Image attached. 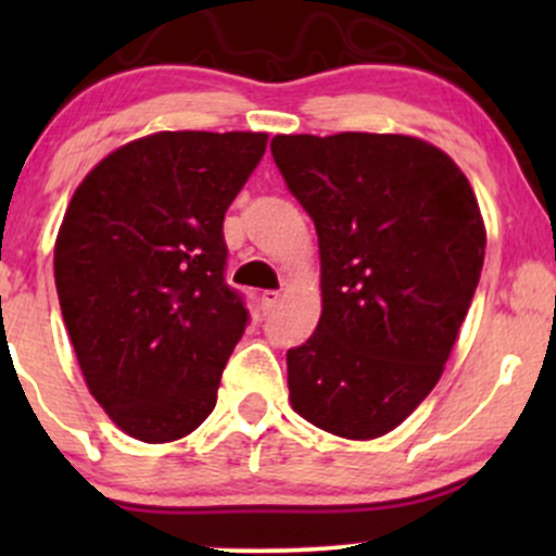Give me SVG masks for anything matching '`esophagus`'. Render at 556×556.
Returning <instances> with one entry per match:
<instances>
[{"label": "esophagus", "instance_id": "esophagus-1", "mask_svg": "<svg viewBox=\"0 0 556 556\" xmlns=\"http://www.w3.org/2000/svg\"><path fill=\"white\" fill-rule=\"evenodd\" d=\"M279 298H282V292H279V290H264V292H261V308L269 314L274 305L279 303Z\"/></svg>", "mask_w": 556, "mask_h": 556}]
</instances>
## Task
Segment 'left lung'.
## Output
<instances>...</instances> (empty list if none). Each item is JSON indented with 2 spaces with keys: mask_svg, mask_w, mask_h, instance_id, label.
Here are the masks:
<instances>
[{
  "mask_svg": "<svg viewBox=\"0 0 556 556\" xmlns=\"http://www.w3.org/2000/svg\"><path fill=\"white\" fill-rule=\"evenodd\" d=\"M271 156L321 256V318L287 350L292 407L334 437H384L437 387L481 279L473 188L410 136H277Z\"/></svg>",
  "mask_w": 556,
  "mask_h": 556,
  "instance_id": "obj_1",
  "label": "left lung"
}]
</instances>
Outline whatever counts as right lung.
Here are the masks:
<instances>
[{"label": "right lung", "mask_w": 556, "mask_h": 556, "mask_svg": "<svg viewBox=\"0 0 556 556\" xmlns=\"http://www.w3.org/2000/svg\"><path fill=\"white\" fill-rule=\"evenodd\" d=\"M266 132H154L112 151L73 193L54 282L83 379L149 444L195 431L248 327L225 282V212Z\"/></svg>", "instance_id": "add662e5"}]
</instances>
